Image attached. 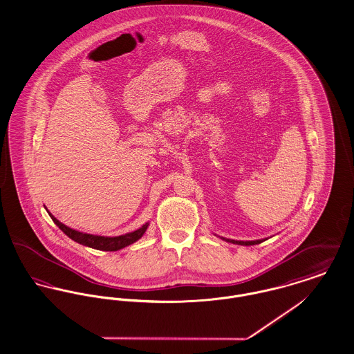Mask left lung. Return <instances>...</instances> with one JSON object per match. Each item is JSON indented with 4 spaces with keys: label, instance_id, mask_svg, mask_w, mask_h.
<instances>
[{
    "label": "left lung",
    "instance_id": "left-lung-1",
    "mask_svg": "<svg viewBox=\"0 0 354 354\" xmlns=\"http://www.w3.org/2000/svg\"><path fill=\"white\" fill-rule=\"evenodd\" d=\"M220 239H223V240H225V241H228V243H232V244H239V245H254V244H259L261 241L267 240V237H266V239H259V240H247V241L234 240V239H225V237H220Z\"/></svg>",
    "mask_w": 354,
    "mask_h": 354
}]
</instances>
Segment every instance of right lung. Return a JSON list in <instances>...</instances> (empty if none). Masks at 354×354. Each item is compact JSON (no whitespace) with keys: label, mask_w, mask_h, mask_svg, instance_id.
Here are the masks:
<instances>
[{"label":"right lung","mask_w":354,"mask_h":354,"mask_svg":"<svg viewBox=\"0 0 354 354\" xmlns=\"http://www.w3.org/2000/svg\"><path fill=\"white\" fill-rule=\"evenodd\" d=\"M47 209V208H46ZM48 212V209H47ZM48 214L50 216V218L53 220V223L68 236L70 239H72L73 241L82 244V245H86V247H90V248H94V250H99V251H118L122 250L133 243H136L137 240H140L143 234L146 232L147 227H149V223H145L142 225L141 228H138L137 231L134 232H129V234H124V235L120 236H100V235H91V234H86V232H80V231H76L73 228H70L67 225H64L63 223H60L52 213L48 212Z\"/></svg>","instance_id":"1"}]
</instances>
